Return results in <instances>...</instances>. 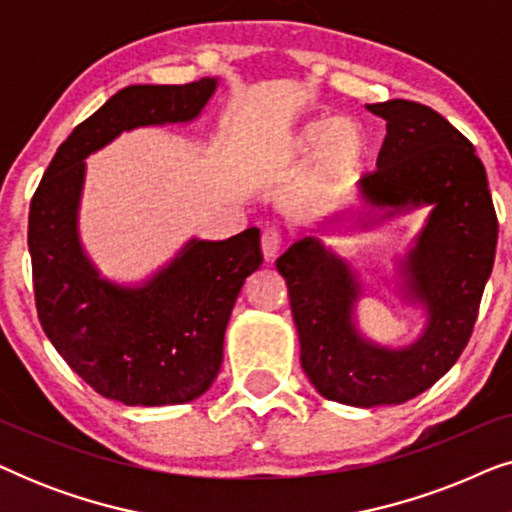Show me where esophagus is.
Here are the masks:
<instances>
[{
	"label": "esophagus",
	"mask_w": 512,
	"mask_h": 512,
	"mask_svg": "<svg viewBox=\"0 0 512 512\" xmlns=\"http://www.w3.org/2000/svg\"><path fill=\"white\" fill-rule=\"evenodd\" d=\"M279 247H282V235H279V230H265L263 237H261V249H263V256L272 261V258L277 256Z\"/></svg>",
	"instance_id": "1"
}]
</instances>
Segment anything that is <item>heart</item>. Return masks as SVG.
<instances>
[{"label": "heart", "mask_w": 512, "mask_h": 512, "mask_svg": "<svg viewBox=\"0 0 512 512\" xmlns=\"http://www.w3.org/2000/svg\"><path fill=\"white\" fill-rule=\"evenodd\" d=\"M317 151L319 172L328 179H342L359 172L368 153L361 125L354 121H310L289 142V158L303 160Z\"/></svg>", "instance_id": "obj_1"}]
</instances>
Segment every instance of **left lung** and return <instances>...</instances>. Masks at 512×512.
I'll return each instance as SVG.
<instances>
[{
	"mask_svg": "<svg viewBox=\"0 0 512 512\" xmlns=\"http://www.w3.org/2000/svg\"><path fill=\"white\" fill-rule=\"evenodd\" d=\"M368 111L387 121V137L377 170L359 181L363 200L389 209L387 216L433 205L405 258L410 298L429 314L422 338L403 349L363 338L354 324L359 282L319 237H303L277 258L305 375L328 401L356 408L410 401L454 366L478 319L499 237L485 165L450 121L410 100Z\"/></svg>",
	"mask_w": 512,
	"mask_h": 512,
	"instance_id": "8db88e82",
	"label": "left lung"
}]
</instances>
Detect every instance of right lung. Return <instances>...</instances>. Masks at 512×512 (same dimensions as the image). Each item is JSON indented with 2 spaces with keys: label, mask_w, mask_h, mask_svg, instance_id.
Returning <instances> with one entry per match:
<instances>
[{
  "label": "right lung",
  "mask_w": 512,
  "mask_h": 512,
  "mask_svg": "<svg viewBox=\"0 0 512 512\" xmlns=\"http://www.w3.org/2000/svg\"><path fill=\"white\" fill-rule=\"evenodd\" d=\"M216 79L128 86L60 144L30 202L27 244L41 326L97 394L125 405L188 403L212 387L244 279L261 268V233L191 240L142 286L100 277L76 230L86 156L123 130L193 121Z\"/></svg>",
  "instance_id": "right-lung-1"
}]
</instances>
